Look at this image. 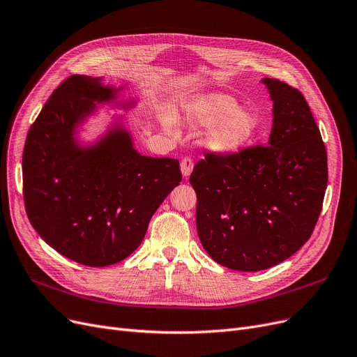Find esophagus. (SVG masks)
<instances>
[{
    "mask_svg": "<svg viewBox=\"0 0 357 357\" xmlns=\"http://www.w3.org/2000/svg\"><path fill=\"white\" fill-rule=\"evenodd\" d=\"M180 168H181V173H183V177H189L192 169H193V160L189 158V156H186V158H183L181 162H180Z\"/></svg>",
    "mask_w": 357,
    "mask_h": 357,
    "instance_id": "34e87169",
    "label": "esophagus"
}]
</instances>
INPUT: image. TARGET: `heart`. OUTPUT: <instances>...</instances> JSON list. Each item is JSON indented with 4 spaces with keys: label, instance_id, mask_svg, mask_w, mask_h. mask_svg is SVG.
Returning a JSON list of instances; mask_svg holds the SVG:
<instances>
[{
    "label": "heart",
    "instance_id": "1",
    "mask_svg": "<svg viewBox=\"0 0 357 357\" xmlns=\"http://www.w3.org/2000/svg\"><path fill=\"white\" fill-rule=\"evenodd\" d=\"M189 123L211 127L205 145L217 153H233L245 148L259 129V119L249 108H240L236 98L221 93L192 96L184 104Z\"/></svg>",
    "mask_w": 357,
    "mask_h": 357
}]
</instances>
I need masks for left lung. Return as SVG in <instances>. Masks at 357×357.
<instances>
[{
    "instance_id": "obj_1",
    "label": "left lung",
    "mask_w": 357,
    "mask_h": 357,
    "mask_svg": "<svg viewBox=\"0 0 357 357\" xmlns=\"http://www.w3.org/2000/svg\"><path fill=\"white\" fill-rule=\"evenodd\" d=\"M274 101L266 145L205 152L190 174L204 249L222 266L255 273L309 240L328 183L326 149L301 91L262 79Z\"/></svg>"
}]
</instances>
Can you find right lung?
Listing matches in <instances>:
<instances>
[{"label":"right lung","instance_id":"obj_1","mask_svg":"<svg viewBox=\"0 0 357 357\" xmlns=\"http://www.w3.org/2000/svg\"><path fill=\"white\" fill-rule=\"evenodd\" d=\"M119 91L101 77H67L31 126L23 149L27 218L52 249L86 266L132 255L181 181L178 160L140 155L123 127L79 146L76 127Z\"/></svg>","mask_w":357,"mask_h":357}]
</instances>
